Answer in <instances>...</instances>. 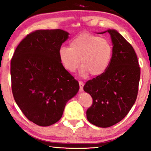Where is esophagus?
I'll list each match as a JSON object with an SVG mask.
<instances>
[{
	"label": "esophagus",
	"mask_w": 151,
	"mask_h": 151,
	"mask_svg": "<svg viewBox=\"0 0 151 151\" xmlns=\"http://www.w3.org/2000/svg\"><path fill=\"white\" fill-rule=\"evenodd\" d=\"M79 85H80V92H83V86H84V83L83 82L79 81Z\"/></svg>",
	"instance_id": "34e87169"
}]
</instances>
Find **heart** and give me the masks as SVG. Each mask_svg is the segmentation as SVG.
I'll return each mask as SVG.
<instances>
[{"mask_svg": "<svg viewBox=\"0 0 151 151\" xmlns=\"http://www.w3.org/2000/svg\"><path fill=\"white\" fill-rule=\"evenodd\" d=\"M70 47L59 50L61 64L68 72H74L81 60V73L99 76L106 71L113 56V46L106 38L89 32H83L72 39Z\"/></svg>", "mask_w": 151, "mask_h": 151, "instance_id": "heart-1", "label": "heart"}]
</instances>
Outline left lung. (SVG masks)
Returning a JSON list of instances; mask_svg holds the SVG:
<instances>
[{"label": "left lung", "instance_id": "1", "mask_svg": "<svg viewBox=\"0 0 151 151\" xmlns=\"http://www.w3.org/2000/svg\"><path fill=\"white\" fill-rule=\"evenodd\" d=\"M106 32L110 33L113 42L111 64L104 74L88 81L83 87L93 99L87 110V120L99 127L114 125L129 112L138 94L141 73L131 44L114 29L103 33Z\"/></svg>", "mask_w": 151, "mask_h": 151}]
</instances>
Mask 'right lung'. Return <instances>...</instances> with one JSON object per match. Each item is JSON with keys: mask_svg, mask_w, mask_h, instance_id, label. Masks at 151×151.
I'll use <instances>...</instances> for the list:
<instances>
[{"mask_svg": "<svg viewBox=\"0 0 151 151\" xmlns=\"http://www.w3.org/2000/svg\"><path fill=\"white\" fill-rule=\"evenodd\" d=\"M68 38L61 29L36 30L17 47L10 63L15 102L29 120L46 127L62 116L79 83L61 64L59 50Z\"/></svg>", "mask_w": 151, "mask_h": 151, "instance_id": "obj_1", "label": "right lung"}]
</instances>
